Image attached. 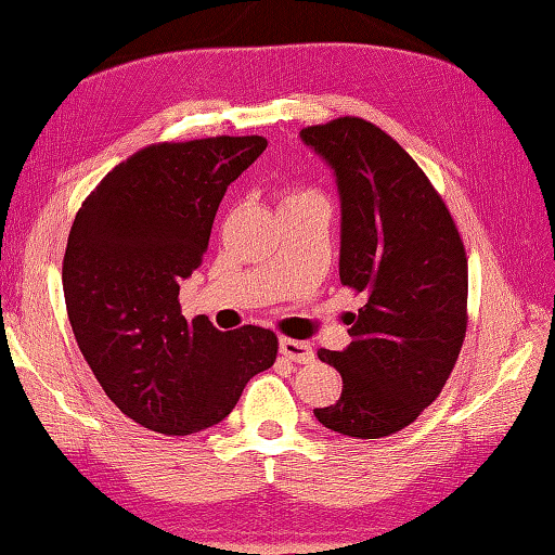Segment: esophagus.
Returning <instances> with one entry per match:
<instances>
[{"instance_id":"esophagus-1","label":"esophagus","mask_w":555,"mask_h":555,"mask_svg":"<svg viewBox=\"0 0 555 555\" xmlns=\"http://www.w3.org/2000/svg\"><path fill=\"white\" fill-rule=\"evenodd\" d=\"M280 352L282 358H287L292 362H299V364H307L313 360V350L311 345L305 340H292V338H282L280 340Z\"/></svg>"}]
</instances>
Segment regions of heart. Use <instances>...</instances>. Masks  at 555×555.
<instances>
[{
    "label": "heart",
    "mask_w": 555,
    "mask_h": 555,
    "mask_svg": "<svg viewBox=\"0 0 555 555\" xmlns=\"http://www.w3.org/2000/svg\"><path fill=\"white\" fill-rule=\"evenodd\" d=\"M301 197H313V193H309V191H305V193H295V195H289L285 203H292V201H301Z\"/></svg>",
    "instance_id": "1"
}]
</instances>
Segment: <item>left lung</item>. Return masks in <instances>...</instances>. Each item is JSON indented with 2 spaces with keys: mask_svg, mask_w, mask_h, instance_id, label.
<instances>
[{
  "mask_svg": "<svg viewBox=\"0 0 555 555\" xmlns=\"http://www.w3.org/2000/svg\"><path fill=\"white\" fill-rule=\"evenodd\" d=\"M336 176L340 282L364 295L350 345L319 350L343 376L340 399L313 415L376 440L403 430L440 396L466 336L468 266L442 197L399 142L362 118L299 132Z\"/></svg>",
  "mask_w": 555,
  "mask_h": 555,
  "instance_id": "obj_1",
  "label": "left lung"
}]
</instances>
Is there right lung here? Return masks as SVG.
Returning <instances> with one entry per match:
<instances>
[{"instance_id": "obj_1", "label": "right lung", "mask_w": 555, "mask_h": 555, "mask_svg": "<svg viewBox=\"0 0 555 555\" xmlns=\"http://www.w3.org/2000/svg\"><path fill=\"white\" fill-rule=\"evenodd\" d=\"M268 142H164L115 166L83 201L62 263L72 331L108 399L142 427L191 435L232 413L278 336L185 321L181 280L201 268L227 185Z\"/></svg>"}]
</instances>
